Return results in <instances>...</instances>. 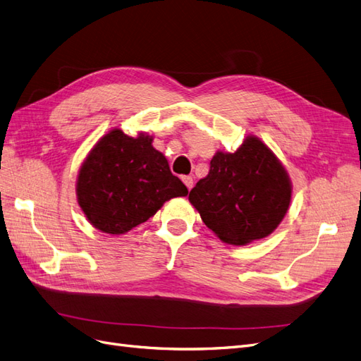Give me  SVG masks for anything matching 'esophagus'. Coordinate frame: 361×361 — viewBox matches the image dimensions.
<instances>
[{"instance_id":"esophagus-1","label":"esophagus","mask_w":361,"mask_h":361,"mask_svg":"<svg viewBox=\"0 0 361 361\" xmlns=\"http://www.w3.org/2000/svg\"><path fill=\"white\" fill-rule=\"evenodd\" d=\"M183 183L188 185V189L190 190L192 188H193V177H190V176H184L183 177Z\"/></svg>"}]
</instances>
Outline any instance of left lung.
<instances>
[{
  "instance_id": "1",
  "label": "left lung",
  "mask_w": 361,
  "mask_h": 361,
  "mask_svg": "<svg viewBox=\"0 0 361 361\" xmlns=\"http://www.w3.org/2000/svg\"><path fill=\"white\" fill-rule=\"evenodd\" d=\"M293 185L287 169L259 137L233 153L217 150L189 202L220 241L247 245L269 236L286 217Z\"/></svg>"
}]
</instances>
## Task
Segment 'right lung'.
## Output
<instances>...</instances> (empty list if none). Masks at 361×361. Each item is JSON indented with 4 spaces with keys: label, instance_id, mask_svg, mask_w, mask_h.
<instances>
[{
    "label": "right lung",
    "instance_id": "right-lung-1",
    "mask_svg": "<svg viewBox=\"0 0 361 361\" xmlns=\"http://www.w3.org/2000/svg\"><path fill=\"white\" fill-rule=\"evenodd\" d=\"M172 176L153 137L113 128L92 147L78 168L75 196L87 221L99 232L123 235L149 220L172 197L188 196Z\"/></svg>",
    "mask_w": 361,
    "mask_h": 361
}]
</instances>
